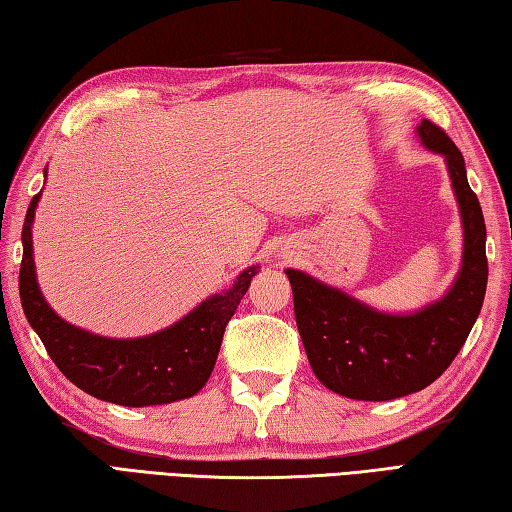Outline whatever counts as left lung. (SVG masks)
I'll list each match as a JSON object with an SVG mask.
<instances>
[{
    "mask_svg": "<svg viewBox=\"0 0 512 512\" xmlns=\"http://www.w3.org/2000/svg\"><path fill=\"white\" fill-rule=\"evenodd\" d=\"M416 136L425 150L443 156L461 212V268L443 297L412 313H385L309 273L284 271L313 374L353 401H392L434 383L457 358L486 295V224L466 161L430 120H421Z\"/></svg>",
    "mask_w": 512,
    "mask_h": 512,
    "instance_id": "1",
    "label": "left lung"
}]
</instances>
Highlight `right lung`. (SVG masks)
Masks as SVG:
<instances>
[{
	"mask_svg": "<svg viewBox=\"0 0 512 512\" xmlns=\"http://www.w3.org/2000/svg\"><path fill=\"white\" fill-rule=\"evenodd\" d=\"M40 197L42 192L31 199L22 228L20 300L26 320L58 369L82 392L125 407L165 405L197 394L215 369L226 324L259 266H248L224 293L206 297L179 322L150 336H98L64 322L37 284L31 228Z\"/></svg>",
	"mask_w": 512,
	"mask_h": 512,
	"instance_id": "right-lung-1",
	"label": "right lung"
}]
</instances>
